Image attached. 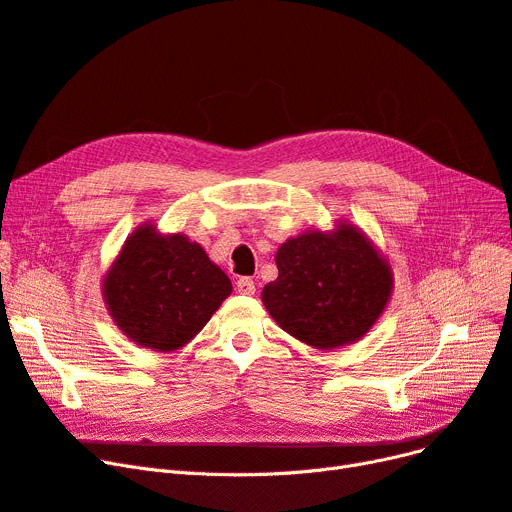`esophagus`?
Wrapping results in <instances>:
<instances>
[{"label": "esophagus", "mask_w": 512, "mask_h": 512, "mask_svg": "<svg viewBox=\"0 0 512 512\" xmlns=\"http://www.w3.org/2000/svg\"><path fill=\"white\" fill-rule=\"evenodd\" d=\"M237 292L243 294V296H252V294L256 292L254 279H250V277H239V279H237Z\"/></svg>", "instance_id": "esophagus-1"}]
</instances>
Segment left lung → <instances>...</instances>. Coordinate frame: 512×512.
<instances>
[{"mask_svg":"<svg viewBox=\"0 0 512 512\" xmlns=\"http://www.w3.org/2000/svg\"><path fill=\"white\" fill-rule=\"evenodd\" d=\"M275 262L279 275L262 288V305L281 330L313 349L360 341L394 292L390 260L347 220L290 237Z\"/></svg>","mask_w":512,"mask_h":512,"instance_id":"8db88e82","label":"left lung"}]
</instances>
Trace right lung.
Masks as SVG:
<instances>
[{
	"label": "right lung",
	"instance_id": "right-lung-1",
	"mask_svg": "<svg viewBox=\"0 0 512 512\" xmlns=\"http://www.w3.org/2000/svg\"><path fill=\"white\" fill-rule=\"evenodd\" d=\"M101 292L129 341L175 351L197 337L233 284L197 241L144 222L122 243L103 275Z\"/></svg>",
	"mask_w": 512,
	"mask_h": 512
}]
</instances>
